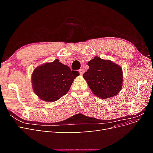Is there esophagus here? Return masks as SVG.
Returning a JSON list of instances; mask_svg holds the SVG:
<instances>
[{
    "instance_id": "34e87169",
    "label": "esophagus",
    "mask_w": 153,
    "mask_h": 153,
    "mask_svg": "<svg viewBox=\"0 0 153 153\" xmlns=\"http://www.w3.org/2000/svg\"><path fill=\"white\" fill-rule=\"evenodd\" d=\"M84 71H84V69H79V73H80V74L81 75H83V73H84Z\"/></svg>"
}]
</instances>
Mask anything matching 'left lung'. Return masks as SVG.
Segmentation results:
<instances>
[{"instance_id": "8db88e82", "label": "left lung", "mask_w": 153, "mask_h": 153, "mask_svg": "<svg viewBox=\"0 0 153 153\" xmlns=\"http://www.w3.org/2000/svg\"><path fill=\"white\" fill-rule=\"evenodd\" d=\"M89 69L83 75L92 93L101 99L111 98L123 87V69L110 60L96 56L87 63Z\"/></svg>"}]
</instances>
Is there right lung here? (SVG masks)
Wrapping results in <instances>:
<instances>
[{"label": "right lung", "mask_w": 153, "mask_h": 153, "mask_svg": "<svg viewBox=\"0 0 153 153\" xmlns=\"http://www.w3.org/2000/svg\"><path fill=\"white\" fill-rule=\"evenodd\" d=\"M80 74L55 59L34 69L31 80L34 93L47 102L57 101L67 94L74 79Z\"/></svg>", "instance_id": "add662e5"}]
</instances>
